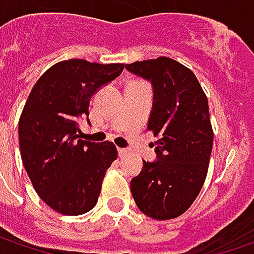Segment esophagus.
Wrapping results in <instances>:
<instances>
[{
  "label": "esophagus",
  "mask_w": 254,
  "mask_h": 254,
  "mask_svg": "<svg viewBox=\"0 0 254 254\" xmlns=\"http://www.w3.org/2000/svg\"><path fill=\"white\" fill-rule=\"evenodd\" d=\"M117 151H119V157H120V158H124V157L128 155V150H127V148H119Z\"/></svg>",
  "instance_id": "34e87169"
}]
</instances>
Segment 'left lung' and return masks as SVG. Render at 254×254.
I'll list each match as a JSON object with an SVG mask.
<instances>
[{
    "instance_id": "8db88e82",
    "label": "left lung",
    "mask_w": 254,
    "mask_h": 254,
    "mask_svg": "<svg viewBox=\"0 0 254 254\" xmlns=\"http://www.w3.org/2000/svg\"><path fill=\"white\" fill-rule=\"evenodd\" d=\"M148 80L154 102L147 130L158 140L157 160L142 161L131 180L138 209L152 219L178 218L196 199L208 174L213 131L208 99L192 70L171 58L126 64Z\"/></svg>"
}]
</instances>
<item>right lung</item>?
Instances as JSON below:
<instances>
[{"mask_svg":"<svg viewBox=\"0 0 254 254\" xmlns=\"http://www.w3.org/2000/svg\"><path fill=\"white\" fill-rule=\"evenodd\" d=\"M123 64L70 59L54 64L35 83L18 124L19 150L36 193L62 215L94 208L116 145L79 138V120L89 122V103L104 84L119 77Z\"/></svg>","mask_w":254,"mask_h":254,"instance_id":"obj_1","label":"right lung"}]
</instances>
